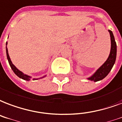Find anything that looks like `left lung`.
Segmentation results:
<instances>
[{
  "label": "left lung",
  "mask_w": 122,
  "mask_h": 122,
  "mask_svg": "<svg viewBox=\"0 0 122 122\" xmlns=\"http://www.w3.org/2000/svg\"><path fill=\"white\" fill-rule=\"evenodd\" d=\"M109 32L110 33L111 41L110 54L109 56V57L107 59V61L97 70V71L94 73V75L92 76L91 77L88 78V79L91 80V81L97 82L103 79L104 78L106 77L108 75V73L110 72L111 70L112 69L113 65L115 63V61H116L117 43H116V41L115 40V38H114L112 31L109 30Z\"/></svg>",
  "instance_id": "8db88e82"
}]
</instances>
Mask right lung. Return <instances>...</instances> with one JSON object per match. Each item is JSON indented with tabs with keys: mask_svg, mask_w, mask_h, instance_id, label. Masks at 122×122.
<instances>
[{
	"mask_svg": "<svg viewBox=\"0 0 122 122\" xmlns=\"http://www.w3.org/2000/svg\"><path fill=\"white\" fill-rule=\"evenodd\" d=\"M6 45H7V43H6ZM6 54H7V59H8V62H9V65H10V66H11V68L12 70H13V71H14V73H15L18 77H19L22 79L26 80V81H29V80L30 79V77H29V76H27V75H25V74H24V73H22V71H20V70H18L15 67V66L12 63L11 61V59H10V57H9V54H8V51H7V46H6Z\"/></svg>",
	"mask_w": 122,
	"mask_h": 122,
	"instance_id": "obj_1",
	"label": "right lung"
}]
</instances>
